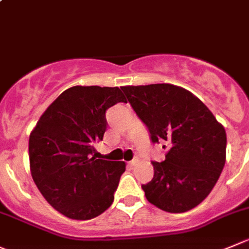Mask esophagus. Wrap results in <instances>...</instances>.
<instances>
[{"label":"esophagus","instance_id":"obj_1","mask_svg":"<svg viewBox=\"0 0 249 249\" xmlns=\"http://www.w3.org/2000/svg\"><path fill=\"white\" fill-rule=\"evenodd\" d=\"M138 162H139V159L136 158V159H133L132 161H129L128 165H129V166H136V165L138 164Z\"/></svg>","mask_w":249,"mask_h":249}]
</instances>
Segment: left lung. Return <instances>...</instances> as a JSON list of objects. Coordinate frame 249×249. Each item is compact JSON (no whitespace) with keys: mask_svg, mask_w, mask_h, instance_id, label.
<instances>
[{"mask_svg":"<svg viewBox=\"0 0 249 249\" xmlns=\"http://www.w3.org/2000/svg\"><path fill=\"white\" fill-rule=\"evenodd\" d=\"M150 132L169 151L151 162L154 177L143 184L149 203L167 213L193 209L209 196L226 161V132L191 91L174 84L121 88ZM162 148H166L164 145Z\"/></svg>","mask_w":249,"mask_h":249,"instance_id":"left-lung-1","label":"left lung"}]
</instances>
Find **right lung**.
Returning a JSON list of instances; mask_svg holds the SVG:
<instances>
[{"instance_id": "right-lung-1", "label": "right lung", "mask_w": 249, "mask_h": 249, "mask_svg": "<svg viewBox=\"0 0 249 249\" xmlns=\"http://www.w3.org/2000/svg\"><path fill=\"white\" fill-rule=\"evenodd\" d=\"M121 101L127 103L118 87L68 88L30 133L33 179L47 203L70 219L90 220L112 204L126 164L93 153L107 128L106 110Z\"/></svg>"}]
</instances>
